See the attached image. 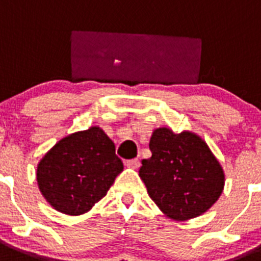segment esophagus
Masks as SVG:
<instances>
[{"label": "esophagus", "mask_w": 261, "mask_h": 261, "mask_svg": "<svg viewBox=\"0 0 261 261\" xmlns=\"http://www.w3.org/2000/svg\"><path fill=\"white\" fill-rule=\"evenodd\" d=\"M139 165H140V162H139L138 158H134V160L126 161V166L131 167V169H138Z\"/></svg>", "instance_id": "esophagus-1"}]
</instances>
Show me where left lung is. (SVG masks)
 Segmentation results:
<instances>
[{"mask_svg": "<svg viewBox=\"0 0 261 261\" xmlns=\"http://www.w3.org/2000/svg\"><path fill=\"white\" fill-rule=\"evenodd\" d=\"M149 149L152 157L142 161L139 176L167 218H197L218 201L225 182L223 167L197 134L155 128Z\"/></svg>", "mask_w": 261, "mask_h": 261, "instance_id": "1", "label": "left lung"}]
</instances>
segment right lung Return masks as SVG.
Wrapping results in <instances>:
<instances>
[{
	"instance_id": "add662e5",
	"label": "right lung",
	"mask_w": 261,
	"mask_h": 261,
	"mask_svg": "<svg viewBox=\"0 0 261 261\" xmlns=\"http://www.w3.org/2000/svg\"><path fill=\"white\" fill-rule=\"evenodd\" d=\"M123 170L114 143L97 126L70 134L54 145L37 166L46 201L67 215H82L100 201Z\"/></svg>"
}]
</instances>
